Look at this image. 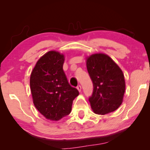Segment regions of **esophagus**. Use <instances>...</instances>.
I'll return each instance as SVG.
<instances>
[{
	"label": "esophagus",
	"mask_w": 150,
	"mask_h": 150,
	"mask_svg": "<svg viewBox=\"0 0 150 150\" xmlns=\"http://www.w3.org/2000/svg\"><path fill=\"white\" fill-rule=\"evenodd\" d=\"M77 90L79 91V92H81V89H82V87H81L80 85H78L77 87Z\"/></svg>",
	"instance_id": "esophagus-1"
}]
</instances>
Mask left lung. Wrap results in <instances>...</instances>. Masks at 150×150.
Here are the masks:
<instances>
[{"mask_svg":"<svg viewBox=\"0 0 150 150\" xmlns=\"http://www.w3.org/2000/svg\"><path fill=\"white\" fill-rule=\"evenodd\" d=\"M87 68L93 82V92L89 98L97 114L116 111L123 102L125 89L124 75L108 55L95 53L87 58Z\"/></svg>","mask_w":150,"mask_h":150,"instance_id":"obj_1","label":"left lung"}]
</instances>
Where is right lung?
Instances as JSON below:
<instances>
[{"instance_id":"right-lung-1","label":"right lung","mask_w":150,"mask_h":150,"mask_svg":"<svg viewBox=\"0 0 150 150\" xmlns=\"http://www.w3.org/2000/svg\"><path fill=\"white\" fill-rule=\"evenodd\" d=\"M65 58L56 51L39 59L30 76V89L37 109L47 119L58 120L70 113L78 90L68 83L63 70Z\"/></svg>"}]
</instances>
